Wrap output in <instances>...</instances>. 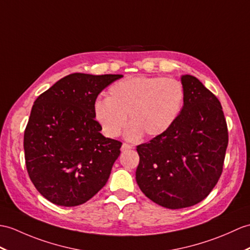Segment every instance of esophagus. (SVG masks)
<instances>
[{
	"label": "esophagus",
	"instance_id": "1",
	"mask_svg": "<svg viewBox=\"0 0 250 250\" xmlns=\"http://www.w3.org/2000/svg\"><path fill=\"white\" fill-rule=\"evenodd\" d=\"M131 148H132L131 145L124 143L123 146H121V151H126V150H129V149H131Z\"/></svg>",
	"mask_w": 250,
	"mask_h": 250
}]
</instances>
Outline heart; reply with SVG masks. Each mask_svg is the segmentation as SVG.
I'll return each mask as SVG.
<instances>
[{
  "label": "heart",
  "instance_id": "obj_1",
  "mask_svg": "<svg viewBox=\"0 0 250 250\" xmlns=\"http://www.w3.org/2000/svg\"><path fill=\"white\" fill-rule=\"evenodd\" d=\"M185 91L172 78L131 77L114 83L108 98L98 97L92 114L106 137H117L126 124L125 137L136 141L144 134L153 138L164 134L182 111Z\"/></svg>",
  "mask_w": 250,
  "mask_h": 250
}]
</instances>
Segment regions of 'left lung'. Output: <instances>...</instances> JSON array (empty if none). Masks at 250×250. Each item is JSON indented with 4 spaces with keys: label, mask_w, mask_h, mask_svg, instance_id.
Listing matches in <instances>:
<instances>
[{
    "label": "left lung",
    "mask_w": 250,
    "mask_h": 250,
    "mask_svg": "<svg viewBox=\"0 0 250 250\" xmlns=\"http://www.w3.org/2000/svg\"><path fill=\"white\" fill-rule=\"evenodd\" d=\"M185 98L170 129L136 147V182L150 200L183 208L204 200L223 172L228 129L218 99L193 75L181 77Z\"/></svg>",
    "instance_id": "obj_1"
}]
</instances>
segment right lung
Instances as JSON below:
<instances>
[{"label":"right lung","instance_id":"right-lung-1","mask_svg":"<svg viewBox=\"0 0 250 250\" xmlns=\"http://www.w3.org/2000/svg\"><path fill=\"white\" fill-rule=\"evenodd\" d=\"M123 77L72 73L34 102L24 131L25 164L35 188L52 204L80 206L106 184L123 144L101 134L92 104Z\"/></svg>","mask_w":250,"mask_h":250}]
</instances>
